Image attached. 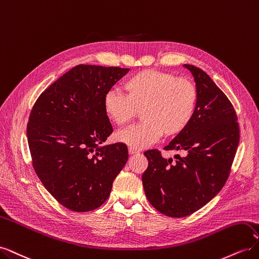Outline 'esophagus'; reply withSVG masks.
Here are the masks:
<instances>
[{
	"mask_svg": "<svg viewBox=\"0 0 259 259\" xmlns=\"http://www.w3.org/2000/svg\"><path fill=\"white\" fill-rule=\"evenodd\" d=\"M128 152L131 154H136V153H139V150H137V149H134V148H128Z\"/></svg>",
	"mask_w": 259,
	"mask_h": 259,
	"instance_id": "obj_1",
	"label": "esophagus"
}]
</instances>
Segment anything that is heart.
I'll return each instance as SVG.
<instances>
[{"instance_id": "b5f03b06", "label": "heart", "mask_w": 259, "mask_h": 259, "mask_svg": "<svg viewBox=\"0 0 259 259\" xmlns=\"http://www.w3.org/2000/svg\"><path fill=\"white\" fill-rule=\"evenodd\" d=\"M124 94L108 92L104 110L117 126H125L140 110L143 121L119 132L116 140L139 150L158 140L162 134L173 137L183 133L198 105L197 86L185 77L147 69L130 76L123 84Z\"/></svg>"}]
</instances>
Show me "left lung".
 Returning a JSON list of instances; mask_svg holds the SVG:
<instances>
[{
	"mask_svg": "<svg viewBox=\"0 0 259 259\" xmlns=\"http://www.w3.org/2000/svg\"><path fill=\"white\" fill-rule=\"evenodd\" d=\"M192 73L198 105L187 128L164 147L184 156L163 158L148 150V167L143 174L146 197L160 213L185 217L204 206L222 190L240 140L238 117L230 100L200 68L184 65Z\"/></svg>",
	"mask_w": 259,
	"mask_h": 259,
	"instance_id": "8db88e82",
	"label": "left lung"
}]
</instances>
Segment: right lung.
<instances>
[{"label": "right lung", "mask_w": 259, "mask_h": 259, "mask_svg": "<svg viewBox=\"0 0 259 259\" xmlns=\"http://www.w3.org/2000/svg\"><path fill=\"white\" fill-rule=\"evenodd\" d=\"M128 71L75 66L46 89L31 110L27 136L33 168L46 190L73 211L103 205L128 159L126 145L101 146L113 132L105 95Z\"/></svg>", "instance_id": "add662e5"}]
</instances>
